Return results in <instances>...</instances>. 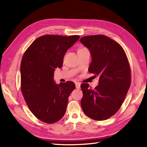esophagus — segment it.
Listing matches in <instances>:
<instances>
[{"label": "esophagus", "mask_w": 147, "mask_h": 147, "mask_svg": "<svg viewBox=\"0 0 147 147\" xmlns=\"http://www.w3.org/2000/svg\"><path fill=\"white\" fill-rule=\"evenodd\" d=\"M75 85H76V88L78 89V88H80V85H80V83L76 82V83H75Z\"/></svg>", "instance_id": "obj_1"}]
</instances>
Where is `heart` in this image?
Masks as SVG:
<instances>
[{
	"label": "heart",
	"mask_w": 147,
	"mask_h": 147,
	"mask_svg": "<svg viewBox=\"0 0 147 147\" xmlns=\"http://www.w3.org/2000/svg\"><path fill=\"white\" fill-rule=\"evenodd\" d=\"M85 49H85V48H80V49H78V52H80V51H83V50H85Z\"/></svg>",
	"instance_id": "heart-1"
}]
</instances>
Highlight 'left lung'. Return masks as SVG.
I'll use <instances>...</instances> for the list:
<instances>
[{"instance_id": "obj_1", "label": "left lung", "mask_w": 147, "mask_h": 147, "mask_svg": "<svg viewBox=\"0 0 147 147\" xmlns=\"http://www.w3.org/2000/svg\"><path fill=\"white\" fill-rule=\"evenodd\" d=\"M80 42L92 55L88 71L99 77L94 89L88 83L81 85L82 108L87 116L96 121L106 120L118 111L129 88L131 70L122 47L105 35L82 37Z\"/></svg>"}]
</instances>
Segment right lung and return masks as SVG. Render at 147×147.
<instances>
[{
	"mask_svg": "<svg viewBox=\"0 0 147 147\" xmlns=\"http://www.w3.org/2000/svg\"><path fill=\"white\" fill-rule=\"evenodd\" d=\"M80 38L47 35L36 39L21 63V88L30 110L39 120L56 123L64 116L68 98L75 88L72 82L56 84L54 73L63 64L65 52Z\"/></svg>",
	"mask_w": 147,
	"mask_h": 147,
	"instance_id": "add662e5",
	"label": "right lung"
}]
</instances>
